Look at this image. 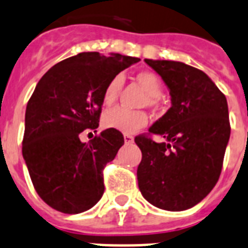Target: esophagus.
<instances>
[{"instance_id":"obj_1","label":"esophagus","mask_w":248,"mask_h":248,"mask_svg":"<svg viewBox=\"0 0 248 248\" xmlns=\"http://www.w3.org/2000/svg\"><path fill=\"white\" fill-rule=\"evenodd\" d=\"M124 142H126V144H131V142H134V136H132V135L124 134Z\"/></svg>"}]
</instances>
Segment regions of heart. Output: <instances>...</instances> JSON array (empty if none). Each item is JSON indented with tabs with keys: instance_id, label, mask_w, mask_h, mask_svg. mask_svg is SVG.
<instances>
[{
	"instance_id": "heart-1",
	"label": "heart",
	"mask_w": 248,
	"mask_h": 248,
	"mask_svg": "<svg viewBox=\"0 0 248 248\" xmlns=\"http://www.w3.org/2000/svg\"><path fill=\"white\" fill-rule=\"evenodd\" d=\"M138 80L142 88L146 90L149 95L153 98H158L162 94V82L155 74L150 71H141L138 74ZM122 85V78L120 75L114 76L103 92V103L110 106L117 99L118 92ZM148 124V116L141 110H131L124 107H114L108 109L103 116V124L108 128L122 131L126 134H131L144 127Z\"/></svg>"
}]
</instances>
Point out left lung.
I'll use <instances>...</instances> for the list:
<instances>
[{
	"label": "left lung",
	"instance_id": "1",
	"mask_svg": "<svg viewBox=\"0 0 248 248\" xmlns=\"http://www.w3.org/2000/svg\"><path fill=\"white\" fill-rule=\"evenodd\" d=\"M170 89L172 107L149 128L164 141L135 138L142 153L139 188L152 205L182 211L217 185L231 136L225 95L205 72L183 62L145 60Z\"/></svg>",
	"mask_w": 248,
	"mask_h": 248
}]
</instances>
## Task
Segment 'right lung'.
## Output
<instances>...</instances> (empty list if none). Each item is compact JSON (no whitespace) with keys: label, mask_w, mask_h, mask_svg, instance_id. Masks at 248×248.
Here are the masks:
<instances>
[{"label":"right lung","mask_w":248,"mask_h":248,"mask_svg":"<svg viewBox=\"0 0 248 248\" xmlns=\"http://www.w3.org/2000/svg\"><path fill=\"white\" fill-rule=\"evenodd\" d=\"M139 61L82 52L49 68L35 86L26 106L23 156L34 188L51 208L78 214L103 196V170L124 135L107 128L89 142L80 138L99 126L107 84Z\"/></svg>","instance_id":"1"}]
</instances>
